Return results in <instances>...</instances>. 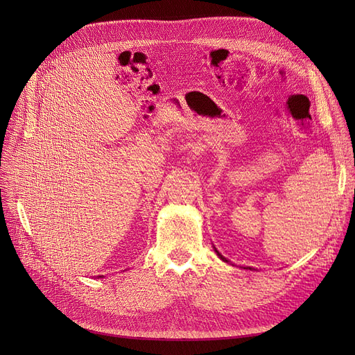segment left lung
<instances>
[{"label":"left lung","mask_w":355,"mask_h":355,"mask_svg":"<svg viewBox=\"0 0 355 355\" xmlns=\"http://www.w3.org/2000/svg\"><path fill=\"white\" fill-rule=\"evenodd\" d=\"M216 252H217V250H216ZM217 254H218V257H220V259L223 260V262H226V263H229V260H227V259H226L225 256H221V254H220L218 252H217ZM249 269H250V268H249Z\"/></svg>","instance_id":"1"}]
</instances>
